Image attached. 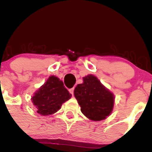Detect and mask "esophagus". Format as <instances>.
Listing matches in <instances>:
<instances>
[{"label":"esophagus","instance_id":"esophagus-1","mask_svg":"<svg viewBox=\"0 0 152 152\" xmlns=\"http://www.w3.org/2000/svg\"><path fill=\"white\" fill-rule=\"evenodd\" d=\"M69 92H70V94H71V95H74V88H70V89L69 90Z\"/></svg>","mask_w":152,"mask_h":152}]
</instances>
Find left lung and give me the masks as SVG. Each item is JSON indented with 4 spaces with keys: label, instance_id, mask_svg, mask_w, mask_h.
<instances>
[{
    "label": "left lung",
    "instance_id": "8db88e82",
    "mask_svg": "<svg viewBox=\"0 0 152 152\" xmlns=\"http://www.w3.org/2000/svg\"><path fill=\"white\" fill-rule=\"evenodd\" d=\"M74 96L86 117L94 121L105 119L112 113L115 96L96 76L88 74L75 88Z\"/></svg>",
    "mask_w": 152,
    "mask_h": 152
}]
</instances>
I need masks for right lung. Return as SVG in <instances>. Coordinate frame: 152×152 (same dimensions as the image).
I'll list each match as a JSON object with an SVG mask.
<instances>
[{"label": "right lung", "instance_id": "1", "mask_svg": "<svg viewBox=\"0 0 152 152\" xmlns=\"http://www.w3.org/2000/svg\"><path fill=\"white\" fill-rule=\"evenodd\" d=\"M71 94L59 78L50 76L31 97V102L41 116L56 113L62 104L71 99Z\"/></svg>", "mask_w": 152, "mask_h": 152}]
</instances>
